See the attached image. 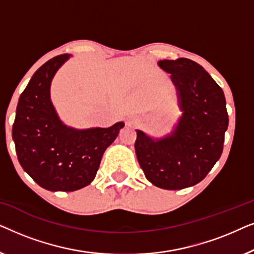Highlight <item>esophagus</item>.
<instances>
[{
    "mask_svg": "<svg viewBox=\"0 0 254 254\" xmlns=\"http://www.w3.org/2000/svg\"><path fill=\"white\" fill-rule=\"evenodd\" d=\"M128 126H134V121H131V120H129V121H128Z\"/></svg>",
    "mask_w": 254,
    "mask_h": 254,
    "instance_id": "esophagus-1",
    "label": "esophagus"
}]
</instances>
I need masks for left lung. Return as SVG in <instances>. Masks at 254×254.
Segmentation results:
<instances>
[{"mask_svg":"<svg viewBox=\"0 0 254 254\" xmlns=\"http://www.w3.org/2000/svg\"><path fill=\"white\" fill-rule=\"evenodd\" d=\"M158 65L171 74L183 116L171 134L157 140L136 130L135 152L152 185L183 190L206 178L221 157L229 124L225 97L211 76L190 59L161 60Z\"/></svg>","mask_w":254,"mask_h":254,"instance_id":"left-lung-1","label":"left lung"}]
</instances>
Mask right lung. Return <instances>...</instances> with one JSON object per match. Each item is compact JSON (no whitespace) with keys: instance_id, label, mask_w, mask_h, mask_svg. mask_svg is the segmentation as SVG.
<instances>
[{"instance_id":"1","label":"right lung","mask_w":254,"mask_h":254,"mask_svg":"<svg viewBox=\"0 0 254 254\" xmlns=\"http://www.w3.org/2000/svg\"><path fill=\"white\" fill-rule=\"evenodd\" d=\"M70 55H58L34 72L19 97L12 125L19 164L38 185L52 192H72L95 179L106 148L124 123L109 128L75 129L62 123L51 102L58 69Z\"/></svg>"}]
</instances>
